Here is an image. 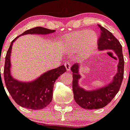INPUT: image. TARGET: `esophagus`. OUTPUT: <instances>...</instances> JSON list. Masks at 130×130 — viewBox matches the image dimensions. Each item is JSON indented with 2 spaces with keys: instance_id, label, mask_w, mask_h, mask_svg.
Segmentation results:
<instances>
[{
  "instance_id": "obj_1",
  "label": "esophagus",
  "mask_w": 130,
  "mask_h": 130,
  "mask_svg": "<svg viewBox=\"0 0 130 130\" xmlns=\"http://www.w3.org/2000/svg\"><path fill=\"white\" fill-rule=\"evenodd\" d=\"M65 67L66 68L67 70V71H70V68H71V65L70 64V63L69 61H67L65 63Z\"/></svg>"
}]
</instances>
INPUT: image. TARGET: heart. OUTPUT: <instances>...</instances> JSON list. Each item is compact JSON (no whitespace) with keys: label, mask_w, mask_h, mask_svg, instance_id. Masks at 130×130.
Returning <instances> with one entry per match:
<instances>
[{"label":"heart","mask_w":130,"mask_h":130,"mask_svg":"<svg viewBox=\"0 0 130 130\" xmlns=\"http://www.w3.org/2000/svg\"><path fill=\"white\" fill-rule=\"evenodd\" d=\"M98 38L92 31H80L73 32L65 38V46L71 52L80 51L82 57L92 53L96 48Z\"/></svg>","instance_id":"b5f03b06"}]
</instances>
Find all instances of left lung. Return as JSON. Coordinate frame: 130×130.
Here are the masks:
<instances>
[{
	"label": "left lung",
	"mask_w": 130,
	"mask_h": 130,
	"mask_svg": "<svg viewBox=\"0 0 130 130\" xmlns=\"http://www.w3.org/2000/svg\"><path fill=\"white\" fill-rule=\"evenodd\" d=\"M101 30L100 37L98 39V49L101 51L112 50L119 60L118 72L112 80L103 87L95 90H86L78 85L80 65L75 63L71 67L72 72V89L74 99L77 104L86 109H95L105 107L112 100L120 90L124 75V58L122 46L120 41L110 31L98 24Z\"/></svg>",
	"instance_id": "left-lung-1"
}]
</instances>
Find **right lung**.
Wrapping results in <instances>:
<instances>
[{
  "mask_svg": "<svg viewBox=\"0 0 130 130\" xmlns=\"http://www.w3.org/2000/svg\"><path fill=\"white\" fill-rule=\"evenodd\" d=\"M55 30L43 27L30 29L15 38L10 43L5 59L4 77L6 87L12 99L18 105L33 110H38L46 107L52 101L54 83L60 75L66 72L64 65L57 69L48 70L40 77L31 82H21L13 78L10 74V54L13 43L19 36L27 34L48 35L53 33Z\"/></svg>",
  "mask_w": 130,
  "mask_h": 130,
  "instance_id": "1",
  "label": "right lung"
}]
</instances>
